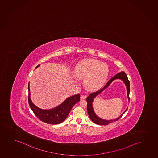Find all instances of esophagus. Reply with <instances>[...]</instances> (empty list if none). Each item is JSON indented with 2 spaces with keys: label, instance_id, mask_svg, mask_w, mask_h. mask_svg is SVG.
Wrapping results in <instances>:
<instances>
[{
  "label": "esophagus",
  "instance_id": "1",
  "mask_svg": "<svg viewBox=\"0 0 158 158\" xmlns=\"http://www.w3.org/2000/svg\"><path fill=\"white\" fill-rule=\"evenodd\" d=\"M86 98V96H85V95H81L80 96V98L81 99H84Z\"/></svg>",
  "mask_w": 158,
  "mask_h": 158
}]
</instances>
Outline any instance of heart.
Listing matches in <instances>:
<instances>
[{
  "instance_id": "b5f03b06",
  "label": "heart",
  "mask_w": 158,
  "mask_h": 158,
  "mask_svg": "<svg viewBox=\"0 0 158 158\" xmlns=\"http://www.w3.org/2000/svg\"><path fill=\"white\" fill-rule=\"evenodd\" d=\"M107 64L98 60L85 59L78 62L74 73L79 79H84V84L90 89H97L104 84L108 77ZM76 80H77L76 78Z\"/></svg>"
}]
</instances>
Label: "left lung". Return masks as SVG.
I'll return each mask as SVG.
<instances>
[{"instance_id": "left-lung-1", "label": "left lung", "mask_w": 158, "mask_h": 158, "mask_svg": "<svg viewBox=\"0 0 158 158\" xmlns=\"http://www.w3.org/2000/svg\"><path fill=\"white\" fill-rule=\"evenodd\" d=\"M121 79L123 81L124 83L126 85L127 89V96H128V100L129 101V93H130V82L128 80V77L126 75V73L124 72H121L120 73H117L115 76L111 78V79L108 81V82L105 84V86L102 89H99L98 91H97L96 92H93L92 94H89V96L87 97L86 98V101H87V113L89 116L90 119H91L92 121L94 122V123L99 125H108L109 123H112L113 122H115L118 120L119 118H121L122 115L126 112V111L128 109V108L126 109V110L124 111L122 114L118 117V118H117L116 119H111V120H105V119H102L101 118H99L98 116H97L96 114H95V112L94 111V108H93V102H94V98H96V97L99 94H101L102 92L105 90L106 89H107V87H109V86L110 85V84L114 81L116 79Z\"/></svg>"}]
</instances>
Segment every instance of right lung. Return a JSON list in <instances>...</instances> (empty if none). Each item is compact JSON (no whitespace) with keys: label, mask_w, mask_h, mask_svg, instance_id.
<instances>
[{"label":"right lung","mask_w":158,"mask_h":158,"mask_svg":"<svg viewBox=\"0 0 158 158\" xmlns=\"http://www.w3.org/2000/svg\"><path fill=\"white\" fill-rule=\"evenodd\" d=\"M39 66L40 64L36 69ZM28 102L30 108L39 119L50 124H57L64 121L74 105L80 101V94H77L67 98L63 103L55 108L49 110H44L38 108L31 100L29 83L28 84Z\"/></svg>","instance_id":"add662e5"}]
</instances>
